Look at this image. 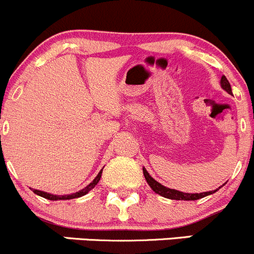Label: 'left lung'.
<instances>
[{
	"label": "left lung",
	"instance_id": "obj_1",
	"mask_svg": "<svg viewBox=\"0 0 254 254\" xmlns=\"http://www.w3.org/2000/svg\"><path fill=\"white\" fill-rule=\"evenodd\" d=\"M221 87L227 92V93L232 94L231 84H230L229 79L225 77V76H222L221 77ZM142 171H143V176H145L146 181H147L148 186L152 188V190L155 191V193L160 194L161 196H165V198L167 199H172V200H198V199L204 198V196L210 195V194L219 190V189H216V190H210V191H204V193H194V194L183 193V191L176 190V189H170L167 188V187L162 186V184L158 183L157 181H155L152 177L148 175L147 171H146L145 168H142ZM219 188H221V187H219Z\"/></svg>",
	"mask_w": 254,
	"mask_h": 254
}]
</instances>
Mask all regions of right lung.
<instances>
[{"instance_id": "1", "label": "right lung", "mask_w": 254, "mask_h": 254, "mask_svg": "<svg viewBox=\"0 0 254 254\" xmlns=\"http://www.w3.org/2000/svg\"><path fill=\"white\" fill-rule=\"evenodd\" d=\"M102 171L103 170H101V172L98 173V176H97L96 178L93 179V182H92V183H89L86 188L82 189V190H79V191H76V193H73V194H70V195H53V194L45 193V191H42V190H37V189H33V191H34L35 194H38V195L43 196V198L49 199V200H68V199L79 198V196L87 194L92 188H94V187H96V184L98 183L99 179H101V177H102Z\"/></svg>"}]
</instances>
